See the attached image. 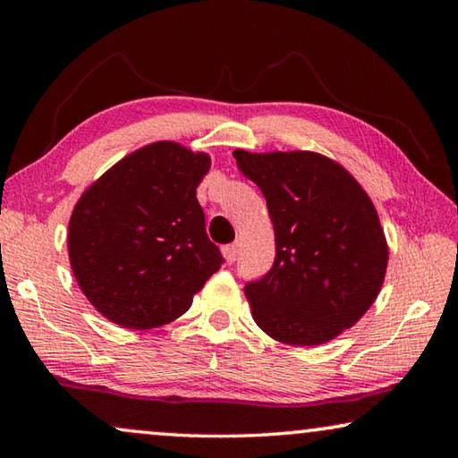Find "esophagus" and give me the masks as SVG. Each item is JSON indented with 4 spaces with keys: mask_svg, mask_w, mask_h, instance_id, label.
<instances>
[{
    "mask_svg": "<svg viewBox=\"0 0 458 458\" xmlns=\"http://www.w3.org/2000/svg\"><path fill=\"white\" fill-rule=\"evenodd\" d=\"M222 252H224V259H226L228 265H232V262H234L238 257V244H226L222 248Z\"/></svg>",
    "mask_w": 458,
    "mask_h": 458,
    "instance_id": "esophagus-1",
    "label": "esophagus"
}]
</instances>
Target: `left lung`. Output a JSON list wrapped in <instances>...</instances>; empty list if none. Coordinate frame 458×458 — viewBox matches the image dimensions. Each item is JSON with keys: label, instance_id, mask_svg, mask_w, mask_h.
I'll return each mask as SVG.
<instances>
[{"label": "left lung", "instance_id": "obj_1", "mask_svg": "<svg viewBox=\"0 0 458 458\" xmlns=\"http://www.w3.org/2000/svg\"><path fill=\"white\" fill-rule=\"evenodd\" d=\"M275 224L276 257L244 293L259 327L319 345L358 323L382 289L387 244L374 204L335 161L311 151H234Z\"/></svg>", "mask_w": 458, "mask_h": 458}]
</instances>
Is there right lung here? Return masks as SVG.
Wrapping results in <instances>:
<instances>
[{
    "mask_svg": "<svg viewBox=\"0 0 458 458\" xmlns=\"http://www.w3.org/2000/svg\"><path fill=\"white\" fill-rule=\"evenodd\" d=\"M208 169L206 153L159 141L127 155L82 193L68 257L106 319L129 329L172 323L224 265L196 198Z\"/></svg>",
    "mask_w": 458,
    "mask_h": 458,
    "instance_id": "obj_1",
    "label": "right lung"
}]
</instances>
